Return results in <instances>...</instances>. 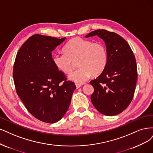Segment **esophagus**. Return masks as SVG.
I'll return each mask as SVG.
<instances>
[{
	"mask_svg": "<svg viewBox=\"0 0 153 153\" xmlns=\"http://www.w3.org/2000/svg\"><path fill=\"white\" fill-rule=\"evenodd\" d=\"M76 88H79L80 87H81L82 85H81V84L76 83Z\"/></svg>",
	"mask_w": 153,
	"mask_h": 153,
	"instance_id": "34e87169",
	"label": "esophagus"
}]
</instances>
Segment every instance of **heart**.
<instances>
[{
    "mask_svg": "<svg viewBox=\"0 0 153 153\" xmlns=\"http://www.w3.org/2000/svg\"><path fill=\"white\" fill-rule=\"evenodd\" d=\"M65 53H56L53 56L54 65L65 74L71 73L77 62L79 67L68 79L76 83L86 82L91 75L98 76L105 69L108 62L105 46L80 37L74 38L64 47Z\"/></svg>",
    "mask_w": 153,
    "mask_h": 153,
    "instance_id": "b5f03b06",
    "label": "heart"
}]
</instances>
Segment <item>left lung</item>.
<instances>
[{
    "label": "left lung",
    "instance_id": "obj_1",
    "mask_svg": "<svg viewBox=\"0 0 153 153\" xmlns=\"http://www.w3.org/2000/svg\"><path fill=\"white\" fill-rule=\"evenodd\" d=\"M95 36L105 42L108 62L100 75L90 81L94 88L91 100L101 114L115 116L125 110L134 97L138 77L135 58L128 43L118 34L96 30L85 37Z\"/></svg>",
    "mask_w": 153,
    "mask_h": 153
}]
</instances>
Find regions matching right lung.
I'll use <instances>...</instances> for the list:
<instances>
[{"label":"right lung","instance_id":"1","mask_svg":"<svg viewBox=\"0 0 153 153\" xmlns=\"http://www.w3.org/2000/svg\"><path fill=\"white\" fill-rule=\"evenodd\" d=\"M65 39L33 35L19 49L14 64L18 95L33 116L48 123L65 115L76 88L53 62L51 52Z\"/></svg>","mask_w":153,"mask_h":153}]
</instances>
